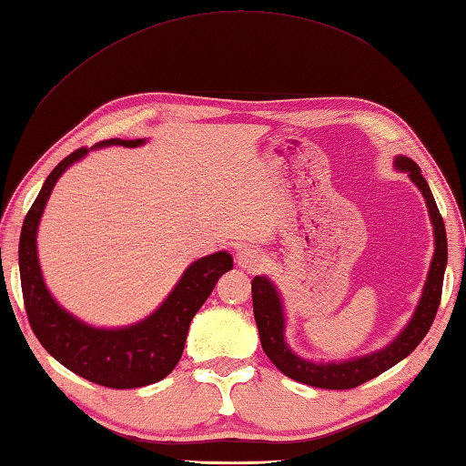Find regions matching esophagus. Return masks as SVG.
I'll return each mask as SVG.
<instances>
[{"label":"esophagus","instance_id":"1","mask_svg":"<svg viewBox=\"0 0 466 466\" xmlns=\"http://www.w3.org/2000/svg\"><path fill=\"white\" fill-rule=\"evenodd\" d=\"M265 255L258 249V247H251V245H245L241 247L239 251H237V265H239L241 269L255 273L259 271L263 265H265Z\"/></svg>","mask_w":466,"mask_h":466}]
</instances>
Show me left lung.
Returning <instances> with one entry per match:
<instances>
[{"instance_id":"left-lung-1","label":"left lung","mask_w":466,"mask_h":466,"mask_svg":"<svg viewBox=\"0 0 466 466\" xmlns=\"http://www.w3.org/2000/svg\"><path fill=\"white\" fill-rule=\"evenodd\" d=\"M394 168L400 170V173H406L408 178L419 187V191L424 197L434 233V255L431 261L429 275H426L419 306H416L410 321H408L404 329L390 341V344L376 350V352L341 360V362H313V360L301 358L288 346L286 311H283L279 289L275 288V283L269 278H265V275H255L251 281L253 316L259 329L263 352L268 354V358L279 372H283L291 380H296V382L308 384L313 388H328V390H348V388H356L368 382V380L386 372L388 368L396 366L406 356H410L412 350L420 344L426 331L432 326V319L441 303L446 259H449L444 223L431 193V187L424 180L419 165H416L412 158L398 155L394 157Z\"/></svg>"}]
</instances>
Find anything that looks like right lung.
I'll list each match as a JSON object with an SVG mask.
<instances>
[{"label": "right lung", "mask_w": 466, "mask_h": 466, "mask_svg": "<svg viewBox=\"0 0 466 466\" xmlns=\"http://www.w3.org/2000/svg\"><path fill=\"white\" fill-rule=\"evenodd\" d=\"M145 142L147 138H110L90 150L106 147L137 148ZM90 150L78 148L66 157L46 178L40 195L25 215L20 235L22 293L27 319L47 354L94 384L127 390L155 384L173 372L183 356L191 319L211 296L221 275L233 269V258L227 251H217L188 265L167 299L137 324L94 328L64 309L44 281L37 259V227L58 178Z\"/></svg>", "instance_id": "1"}]
</instances>
